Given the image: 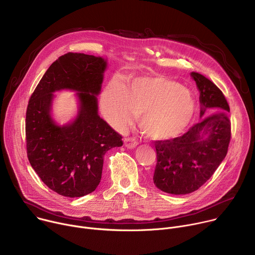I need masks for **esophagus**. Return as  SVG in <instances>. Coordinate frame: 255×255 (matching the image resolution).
Segmentation results:
<instances>
[{"label": "esophagus", "instance_id": "obj_1", "mask_svg": "<svg viewBox=\"0 0 255 255\" xmlns=\"http://www.w3.org/2000/svg\"><path fill=\"white\" fill-rule=\"evenodd\" d=\"M124 143H125V146L127 148H135L137 145H138V141L136 140V138L134 137H127V138H124Z\"/></svg>", "mask_w": 255, "mask_h": 255}]
</instances>
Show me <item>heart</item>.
Listing matches in <instances>:
<instances>
[{"mask_svg":"<svg viewBox=\"0 0 255 255\" xmlns=\"http://www.w3.org/2000/svg\"><path fill=\"white\" fill-rule=\"evenodd\" d=\"M188 90L162 77L136 78L123 87L112 82L104 90L101 110L106 120L124 128L140 117V127L153 140H169L183 134L195 115Z\"/></svg>","mask_w":255,"mask_h":255,"instance_id":"heart-1","label":"heart"}]
</instances>
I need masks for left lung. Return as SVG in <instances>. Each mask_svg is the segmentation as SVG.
Listing matches in <instances>:
<instances>
[{"label":"left lung","mask_w":255,"mask_h":255,"mask_svg":"<svg viewBox=\"0 0 255 255\" xmlns=\"http://www.w3.org/2000/svg\"><path fill=\"white\" fill-rule=\"evenodd\" d=\"M192 78L200 92L201 117L184 135L154 142L156 165L153 183L157 189L172 195L197 191L213 175L225 158L231 138L230 108L221 90L199 72Z\"/></svg>","instance_id":"8db88e82"}]
</instances>
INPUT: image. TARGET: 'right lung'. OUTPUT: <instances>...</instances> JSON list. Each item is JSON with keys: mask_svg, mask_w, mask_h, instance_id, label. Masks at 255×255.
I'll list each match as a JSON object with an SVG mask.
<instances>
[{"mask_svg": "<svg viewBox=\"0 0 255 255\" xmlns=\"http://www.w3.org/2000/svg\"><path fill=\"white\" fill-rule=\"evenodd\" d=\"M107 60L68 52L46 70L30 97L26 112V147L32 168L53 192L68 198L83 197L99 186L104 155L123 145L122 136L98 115ZM78 91L77 118L58 127L51 118L53 93Z\"/></svg>", "mask_w": 255, "mask_h": 255, "instance_id": "1", "label": "right lung"}]
</instances>
